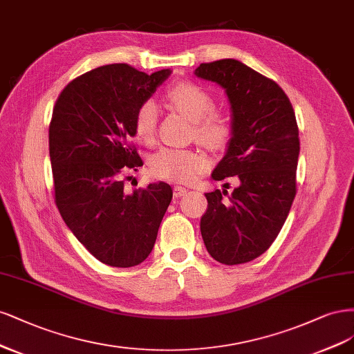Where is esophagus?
Here are the masks:
<instances>
[{
  "mask_svg": "<svg viewBox=\"0 0 354 354\" xmlns=\"http://www.w3.org/2000/svg\"><path fill=\"white\" fill-rule=\"evenodd\" d=\"M187 192H188V188H185V187L176 185V187L174 188V194H175V197H182V196H185Z\"/></svg>",
  "mask_w": 354,
  "mask_h": 354,
  "instance_id": "1",
  "label": "esophagus"
}]
</instances>
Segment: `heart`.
I'll return each instance as SVG.
<instances>
[{"label":"heart","instance_id":"1","mask_svg":"<svg viewBox=\"0 0 354 354\" xmlns=\"http://www.w3.org/2000/svg\"><path fill=\"white\" fill-rule=\"evenodd\" d=\"M167 101L192 120L196 138L212 150H223L234 138V120L225 111L214 109V97L200 84L180 81L166 91ZM158 107L153 100H145L135 110L133 132L144 142L156 136ZM207 165V158L198 150L162 147L150 158V170L157 178L170 180H192Z\"/></svg>","mask_w":354,"mask_h":354}]
</instances>
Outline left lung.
Returning a JSON list of instances; mask_svg holds the SVG:
<instances>
[{
    "mask_svg": "<svg viewBox=\"0 0 354 354\" xmlns=\"http://www.w3.org/2000/svg\"><path fill=\"white\" fill-rule=\"evenodd\" d=\"M196 75L225 88L232 109L234 138L212 178L239 179L231 196L206 194L201 236L219 263H247L275 241L297 192V120L283 89L241 62L201 63Z\"/></svg>",
    "mask_w": 354,
    "mask_h": 354,
    "instance_id": "obj_1",
    "label": "left lung"
}]
</instances>
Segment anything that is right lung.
<instances>
[{"mask_svg":"<svg viewBox=\"0 0 354 354\" xmlns=\"http://www.w3.org/2000/svg\"><path fill=\"white\" fill-rule=\"evenodd\" d=\"M169 75H147L127 63L101 66L67 84L53 110L55 206L79 243L113 268L142 263L172 201L166 182L123 191L127 175L142 166L131 141L135 110Z\"/></svg>","mask_w":354,"mask_h":354,"instance_id":"1","label":"right lung"}]
</instances>
